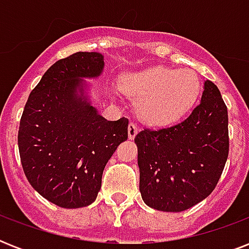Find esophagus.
Returning <instances> with one entry per match:
<instances>
[{
    "instance_id": "1",
    "label": "esophagus",
    "mask_w": 249,
    "mask_h": 249,
    "mask_svg": "<svg viewBox=\"0 0 249 249\" xmlns=\"http://www.w3.org/2000/svg\"><path fill=\"white\" fill-rule=\"evenodd\" d=\"M138 126H137L136 123H130L128 126V137L129 140H134V137L137 136V133H138Z\"/></svg>"
}]
</instances>
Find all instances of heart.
I'll return each mask as SVG.
<instances>
[{
	"instance_id": "obj_1",
	"label": "heart",
	"mask_w": 249,
	"mask_h": 249,
	"mask_svg": "<svg viewBox=\"0 0 249 249\" xmlns=\"http://www.w3.org/2000/svg\"><path fill=\"white\" fill-rule=\"evenodd\" d=\"M201 84L195 71L155 67L130 75L123 90L137 99V112L147 124L168 126L181 120L195 105Z\"/></svg>"
}]
</instances>
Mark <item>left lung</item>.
I'll return each mask as SVG.
<instances>
[{"label":"left lung","mask_w":249,"mask_h":249,"mask_svg":"<svg viewBox=\"0 0 249 249\" xmlns=\"http://www.w3.org/2000/svg\"><path fill=\"white\" fill-rule=\"evenodd\" d=\"M228 107L212 81L186 120L160 130L143 129L138 147L140 191L148 207L182 212L216 187L229 155Z\"/></svg>","instance_id":"left-lung-1"}]
</instances>
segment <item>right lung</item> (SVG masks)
Segmentation results:
<instances>
[{
    "instance_id": "right-lung-1",
    "label": "right lung",
    "mask_w": 249,
    "mask_h": 249,
    "mask_svg": "<svg viewBox=\"0 0 249 249\" xmlns=\"http://www.w3.org/2000/svg\"><path fill=\"white\" fill-rule=\"evenodd\" d=\"M103 66L99 53L79 52L55 62L21 115L18 146L25 177L62 208L97 199L106 164L128 138V119L107 121L84 94L83 77H98Z\"/></svg>"
}]
</instances>
